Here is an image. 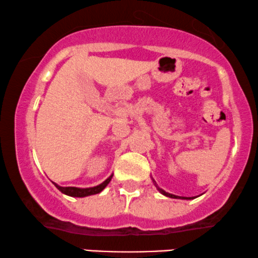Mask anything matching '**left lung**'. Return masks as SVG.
Masks as SVG:
<instances>
[{"label":"left lung","instance_id":"obj_1","mask_svg":"<svg viewBox=\"0 0 258 258\" xmlns=\"http://www.w3.org/2000/svg\"><path fill=\"white\" fill-rule=\"evenodd\" d=\"M155 182V181H153ZM155 185L156 187H157V184H156V182H155ZM157 189L159 190V193H162L163 195H165V197H168V198H172V199H184V200H190V199H194V198H184V197H177V195H174V194H170V193H167V191L165 190H163V189H161L159 187H157Z\"/></svg>","mask_w":258,"mask_h":258}]
</instances>
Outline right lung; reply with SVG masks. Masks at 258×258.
<instances>
[{"label":"right lung","mask_w":258,"mask_h":258,"mask_svg":"<svg viewBox=\"0 0 258 258\" xmlns=\"http://www.w3.org/2000/svg\"><path fill=\"white\" fill-rule=\"evenodd\" d=\"M113 175H110L106 181H103L102 183L96 185V187H90V188H77V187H60L57 183H54L57 189H59L61 193L65 195H69V197H74V198H84V197H89V195H94V194H99L103 189L106 188V185L109 183L110 180H112Z\"/></svg>","instance_id":"obj_1"}]
</instances>
